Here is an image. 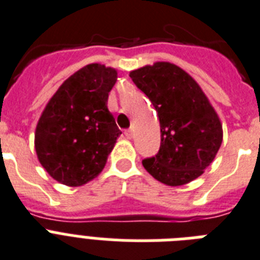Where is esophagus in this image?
I'll return each instance as SVG.
<instances>
[{
  "instance_id": "34e87169",
  "label": "esophagus",
  "mask_w": 260,
  "mask_h": 260,
  "mask_svg": "<svg viewBox=\"0 0 260 260\" xmlns=\"http://www.w3.org/2000/svg\"><path fill=\"white\" fill-rule=\"evenodd\" d=\"M124 135H125L128 139H131V137H132V129H125L124 131Z\"/></svg>"
}]
</instances>
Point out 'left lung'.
Masks as SVG:
<instances>
[{"instance_id":"8db88e82","label":"left lung","mask_w":260,"mask_h":260,"mask_svg":"<svg viewBox=\"0 0 260 260\" xmlns=\"http://www.w3.org/2000/svg\"><path fill=\"white\" fill-rule=\"evenodd\" d=\"M129 77L151 100L160 121V149L143 160L145 170L174 187L199 178L223 140L220 120L199 84L171 62L147 65Z\"/></svg>"}]
</instances>
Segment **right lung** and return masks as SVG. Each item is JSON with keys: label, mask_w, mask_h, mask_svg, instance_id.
Segmentation results:
<instances>
[{"label": "right lung", "mask_w": 260, "mask_h": 260, "mask_svg": "<svg viewBox=\"0 0 260 260\" xmlns=\"http://www.w3.org/2000/svg\"><path fill=\"white\" fill-rule=\"evenodd\" d=\"M116 80L113 68L86 65L62 82L44 109L35 145L40 163L54 180L77 187L103 171L121 135L107 107Z\"/></svg>", "instance_id": "add662e5"}]
</instances>
